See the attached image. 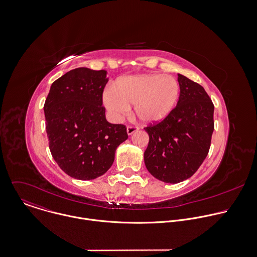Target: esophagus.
<instances>
[{
  "instance_id": "34e87169",
  "label": "esophagus",
  "mask_w": 257,
  "mask_h": 257,
  "mask_svg": "<svg viewBox=\"0 0 257 257\" xmlns=\"http://www.w3.org/2000/svg\"><path fill=\"white\" fill-rule=\"evenodd\" d=\"M138 127L137 126H133V125H129L128 127H127V133H128V135H132L134 132H136V131H138Z\"/></svg>"
}]
</instances>
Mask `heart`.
<instances>
[{
  "label": "heart",
  "mask_w": 257,
  "mask_h": 257,
  "mask_svg": "<svg viewBox=\"0 0 257 257\" xmlns=\"http://www.w3.org/2000/svg\"><path fill=\"white\" fill-rule=\"evenodd\" d=\"M179 97L178 82L171 76L145 74L119 80L115 89L106 88L103 102L116 119L134 106L136 116L144 123L163 120L175 107Z\"/></svg>",
  "instance_id": "b5f03b06"
}]
</instances>
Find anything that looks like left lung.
Here are the masks:
<instances>
[{
    "mask_svg": "<svg viewBox=\"0 0 257 257\" xmlns=\"http://www.w3.org/2000/svg\"><path fill=\"white\" fill-rule=\"evenodd\" d=\"M179 100L160 122L145 131L149 143L144 152L147 170L166 183L190 178L206 158L214 130V105L204 88L178 74Z\"/></svg>",
    "mask_w": 257,
    "mask_h": 257,
    "instance_id": "1",
    "label": "left lung"
}]
</instances>
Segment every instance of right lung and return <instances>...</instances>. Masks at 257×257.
<instances>
[{
    "mask_svg": "<svg viewBox=\"0 0 257 257\" xmlns=\"http://www.w3.org/2000/svg\"><path fill=\"white\" fill-rule=\"evenodd\" d=\"M105 70L77 68L57 79L45 101L49 148L59 167L79 180L95 179L112 166L117 147L128 138L123 124L106 120Z\"/></svg>",
    "mask_w": 257,
    "mask_h": 257,
    "instance_id": "right-lung-1",
    "label": "right lung"
}]
</instances>
